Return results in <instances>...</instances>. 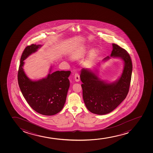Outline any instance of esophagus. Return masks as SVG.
Wrapping results in <instances>:
<instances>
[{"label":"esophagus","instance_id":"1","mask_svg":"<svg viewBox=\"0 0 153 153\" xmlns=\"http://www.w3.org/2000/svg\"><path fill=\"white\" fill-rule=\"evenodd\" d=\"M74 79H75L76 82H79L80 79V76H79V74L78 73H76L74 74Z\"/></svg>","mask_w":153,"mask_h":153}]
</instances>
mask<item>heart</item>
I'll return each instance as SVG.
<instances>
[{"mask_svg":"<svg viewBox=\"0 0 153 153\" xmlns=\"http://www.w3.org/2000/svg\"><path fill=\"white\" fill-rule=\"evenodd\" d=\"M88 48L86 46H83L82 48H79V49L76 50V51H74L72 53V56L73 58H79L81 56H83L88 51ZM97 53V50L95 48L92 49L90 52V56L91 58H93V56H95Z\"/></svg>","mask_w":153,"mask_h":153,"instance_id":"obj_1","label":"heart"}]
</instances>
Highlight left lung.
I'll use <instances>...</instances> for the list:
<instances>
[{
	"instance_id": "left-lung-1",
	"label": "left lung",
	"mask_w": 153,
	"mask_h": 153,
	"mask_svg": "<svg viewBox=\"0 0 153 153\" xmlns=\"http://www.w3.org/2000/svg\"><path fill=\"white\" fill-rule=\"evenodd\" d=\"M112 45L111 56L121 58L125 62L123 72L117 81L107 84L88 69H83L81 71L83 100L88 110L94 114L104 115L111 112L125 100L129 91L132 60L126 50L117 44L113 43ZM110 58L107 56L105 59Z\"/></svg>"
}]
</instances>
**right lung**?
<instances>
[{"label":"right lung","mask_w":153,"mask_h":153,"mask_svg":"<svg viewBox=\"0 0 153 153\" xmlns=\"http://www.w3.org/2000/svg\"><path fill=\"white\" fill-rule=\"evenodd\" d=\"M41 46L32 44L25 48L20 59L18 82L22 95L32 109L44 115H53L61 111L65 104L71 71H56L44 79L30 80L22 68L23 61Z\"/></svg>","instance_id":"add662e5"}]
</instances>
